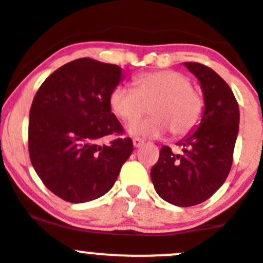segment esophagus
Segmentation results:
<instances>
[{"label": "esophagus", "mask_w": 263, "mask_h": 263, "mask_svg": "<svg viewBox=\"0 0 263 263\" xmlns=\"http://www.w3.org/2000/svg\"><path fill=\"white\" fill-rule=\"evenodd\" d=\"M132 143H134L135 148H140V146L144 144V140H141V139H137V137H134V139H132Z\"/></svg>", "instance_id": "34e87169"}]
</instances>
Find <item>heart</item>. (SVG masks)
Wrapping results in <instances>:
<instances>
[{
	"label": "heart",
	"instance_id": "b5f03b06",
	"mask_svg": "<svg viewBox=\"0 0 263 263\" xmlns=\"http://www.w3.org/2000/svg\"><path fill=\"white\" fill-rule=\"evenodd\" d=\"M134 87L118 85L111 90L108 105L123 122H133L151 104L152 117L132 123L129 132L136 136L160 137L172 132L184 137L202 122L204 98L193 87L187 76L177 70H153L135 76Z\"/></svg>",
	"mask_w": 263,
	"mask_h": 263
}]
</instances>
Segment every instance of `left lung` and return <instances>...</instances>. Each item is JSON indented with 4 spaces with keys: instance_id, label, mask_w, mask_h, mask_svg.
<instances>
[{
    "instance_id": "1",
    "label": "left lung",
    "mask_w": 263,
    "mask_h": 263,
    "mask_svg": "<svg viewBox=\"0 0 263 263\" xmlns=\"http://www.w3.org/2000/svg\"><path fill=\"white\" fill-rule=\"evenodd\" d=\"M199 80L204 114L193 135L179 143L181 155L162 146L151 178L158 195L179 207L199 204L224 183L233 162L240 110L235 96L215 70L200 63H184Z\"/></svg>"
}]
</instances>
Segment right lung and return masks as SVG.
<instances>
[{
    "label": "right lung",
    "mask_w": 263,
    "mask_h": 263,
    "mask_svg": "<svg viewBox=\"0 0 263 263\" xmlns=\"http://www.w3.org/2000/svg\"><path fill=\"white\" fill-rule=\"evenodd\" d=\"M120 80L115 64L82 58L56 69L35 94L28 118L30 160L46 187L65 202L105 195L134 151L108 105ZM106 136L115 139L101 146Z\"/></svg>",
    "instance_id": "1"
}]
</instances>
